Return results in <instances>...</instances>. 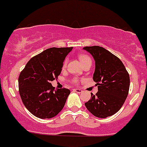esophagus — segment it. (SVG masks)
<instances>
[{"label": "esophagus", "mask_w": 147, "mask_h": 147, "mask_svg": "<svg viewBox=\"0 0 147 147\" xmlns=\"http://www.w3.org/2000/svg\"><path fill=\"white\" fill-rule=\"evenodd\" d=\"M73 91H74V92H78V93H81V92H82V90H80V89H78V88H76V89H73Z\"/></svg>", "instance_id": "esophagus-1"}]
</instances>
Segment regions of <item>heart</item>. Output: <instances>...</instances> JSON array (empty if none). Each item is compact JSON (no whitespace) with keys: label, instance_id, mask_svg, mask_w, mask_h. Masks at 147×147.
I'll list each match as a JSON object with an SVG mask.
<instances>
[{"label":"heart","instance_id":"obj_1","mask_svg":"<svg viewBox=\"0 0 147 147\" xmlns=\"http://www.w3.org/2000/svg\"><path fill=\"white\" fill-rule=\"evenodd\" d=\"M78 57H79V59H80V61L81 64L82 65V66H83V65H85V64L88 63V62H92V60H91L90 57L87 55L82 54V55H80ZM66 66H67V59H65V62H63V65H62V67L65 68V67H66ZM72 81H73L74 83H78V79H77V78H74V79L72 80Z\"/></svg>","mask_w":147,"mask_h":147}]
</instances>
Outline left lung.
<instances>
[{"label":"left lung","mask_w":147,"mask_h":147,"mask_svg":"<svg viewBox=\"0 0 147 147\" xmlns=\"http://www.w3.org/2000/svg\"><path fill=\"white\" fill-rule=\"evenodd\" d=\"M83 49L90 52L95 61L93 80L98 90L95 95L91 93L85 106L96 117L112 116L121 109L128 96L129 72L121 59L105 48L92 46Z\"/></svg>","instance_id":"1"}]
</instances>
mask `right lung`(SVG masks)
Instances as JSON below:
<instances>
[{"mask_svg":"<svg viewBox=\"0 0 147 147\" xmlns=\"http://www.w3.org/2000/svg\"><path fill=\"white\" fill-rule=\"evenodd\" d=\"M73 47H52L33 57L18 78V90L28 111L39 119L55 117L65 106L70 90L50 83L61 73L65 57Z\"/></svg>","mask_w":147,"mask_h":147,"instance_id":"obj_1","label":"right lung"}]
</instances>
